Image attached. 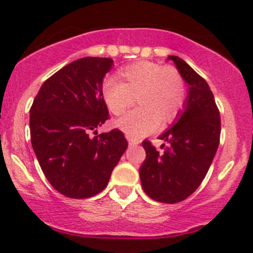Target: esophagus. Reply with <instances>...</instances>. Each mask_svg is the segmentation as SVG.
<instances>
[{"mask_svg":"<svg viewBox=\"0 0 253 253\" xmlns=\"http://www.w3.org/2000/svg\"><path fill=\"white\" fill-rule=\"evenodd\" d=\"M127 138H128V145L129 146H137L138 143H140L137 140H133V138H131L129 136H127Z\"/></svg>","mask_w":253,"mask_h":253,"instance_id":"34e87169","label":"esophagus"}]
</instances>
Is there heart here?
I'll list each match as a JSON object with an SVG mask.
<instances>
[{
	"instance_id": "obj_1",
	"label": "heart",
	"mask_w": 253,
	"mask_h": 253,
	"mask_svg": "<svg viewBox=\"0 0 253 253\" xmlns=\"http://www.w3.org/2000/svg\"><path fill=\"white\" fill-rule=\"evenodd\" d=\"M120 81L112 77L103 80L101 93L106 106L119 116L138 102L116 121V126L133 138L142 137L155 129L171 124L183 108L186 87L181 73L172 66L150 61H138L117 72Z\"/></svg>"
}]
</instances>
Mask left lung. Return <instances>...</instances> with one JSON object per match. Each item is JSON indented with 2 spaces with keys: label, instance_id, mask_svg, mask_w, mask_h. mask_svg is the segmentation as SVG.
<instances>
[{
  "label": "left lung",
  "instance_id": "obj_1",
  "mask_svg": "<svg viewBox=\"0 0 253 253\" xmlns=\"http://www.w3.org/2000/svg\"><path fill=\"white\" fill-rule=\"evenodd\" d=\"M190 84L176 124L160 136L162 152L142 142L146 160L140 167L142 188L152 200L176 204L192 195L206 177L219 145L221 117L209 84L177 56H169Z\"/></svg>",
  "mask_w": 253,
  "mask_h": 253
}]
</instances>
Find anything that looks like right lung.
<instances>
[{"label": "right lung", "instance_id": "right-lung-1", "mask_svg": "<svg viewBox=\"0 0 253 253\" xmlns=\"http://www.w3.org/2000/svg\"><path fill=\"white\" fill-rule=\"evenodd\" d=\"M112 65L102 57L73 61L43 82L31 106L32 147L48 182L66 197L100 193L128 146L117 128L89 136L108 120L101 84Z\"/></svg>", "mask_w": 253, "mask_h": 253}]
</instances>
